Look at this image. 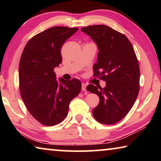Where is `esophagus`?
<instances>
[{"label":"esophagus","mask_w":161,"mask_h":161,"mask_svg":"<svg viewBox=\"0 0 161 161\" xmlns=\"http://www.w3.org/2000/svg\"><path fill=\"white\" fill-rule=\"evenodd\" d=\"M86 85L84 83H82L81 84V90L85 92L86 89Z\"/></svg>","instance_id":"esophagus-1"}]
</instances>
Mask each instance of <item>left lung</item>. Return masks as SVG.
<instances>
[{
	"mask_svg": "<svg viewBox=\"0 0 161 161\" xmlns=\"http://www.w3.org/2000/svg\"><path fill=\"white\" fill-rule=\"evenodd\" d=\"M81 31L92 38L99 50L93 67L94 77L107 82L103 89L93 84L86 86L87 91L99 97L93 116L101 124H116L129 112L139 92L137 57L126 35L110 27L89 25Z\"/></svg>",
	"mask_w": 161,
	"mask_h": 161,
	"instance_id": "8db88e82",
	"label": "left lung"
}]
</instances>
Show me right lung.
<instances>
[{"instance_id":"obj_1","label":"right lung","mask_w":161,"mask_h":161,"mask_svg":"<svg viewBox=\"0 0 161 161\" xmlns=\"http://www.w3.org/2000/svg\"><path fill=\"white\" fill-rule=\"evenodd\" d=\"M78 28L53 27L27 42L19 64V88L26 108L38 122L51 126L63 121L70 102L80 94L77 79L56 80L54 68L62 63L61 48Z\"/></svg>"}]
</instances>
